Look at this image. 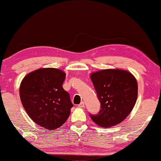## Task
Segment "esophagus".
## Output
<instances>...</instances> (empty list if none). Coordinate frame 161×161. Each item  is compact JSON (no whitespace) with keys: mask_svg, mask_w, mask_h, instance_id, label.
Returning a JSON list of instances; mask_svg holds the SVG:
<instances>
[{"mask_svg":"<svg viewBox=\"0 0 161 161\" xmlns=\"http://www.w3.org/2000/svg\"><path fill=\"white\" fill-rule=\"evenodd\" d=\"M84 105H85V104H84V102H81V103H80V104H79V107H80V108H83V107H84Z\"/></svg>","mask_w":161,"mask_h":161,"instance_id":"obj_1","label":"esophagus"}]
</instances>
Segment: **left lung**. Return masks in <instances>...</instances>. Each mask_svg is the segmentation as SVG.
<instances>
[{
	"label": "left lung",
	"mask_w": 161,
	"mask_h": 161,
	"mask_svg": "<svg viewBox=\"0 0 161 161\" xmlns=\"http://www.w3.org/2000/svg\"><path fill=\"white\" fill-rule=\"evenodd\" d=\"M91 79L101 110L97 114H89L95 124L110 127L122 122L129 115L137 97L136 79L127 71L103 69L92 73Z\"/></svg>",
	"instance_id": "left-lung-1"
}]
</instances>
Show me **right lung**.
Masks as SVG:
<instances>
[{"mask_svg":"<svg viewBox=\"0 0 161 161\" xmlns=\"http://www.w3.org/2000/svg\"><path fill=\"white\" fill-rule=\"evenodd\" d=\"M65 78L58 69H40L25 76L20 83V101L27 114L49 130L66 121L73 106L69 94L62 86Z\"/></svg>","mask_w":161,"mask_h":161,"instance_id":"obj_1","label":"right lung"}]
</instances>
